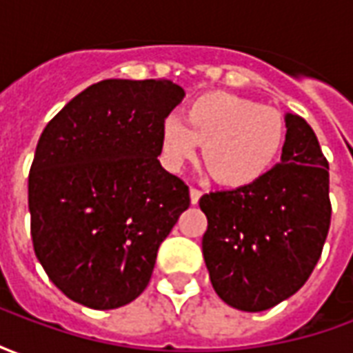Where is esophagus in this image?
I'll return each mask as SVG.
<instances>
[{"label":"esophagus","mask_w":353,"mask_h":353,"mask_svg":"<svg viewBox=\"0 0 353 353\" xmlns=\"http://www.w3.org/2000/svg\"><path fill=\"white\" fill-rule=\"evenodd\" d=\"M189 194H191V204H199L200 196H202V192L199 191V189H194V187H191V191H189Z\"/></svg>","instance_id":"esophagus-1"}]
</instances>
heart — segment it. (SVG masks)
<instances>
[{"label":"heart","mask_w":353,"mask_h":353,"mask_svg":"<svg viewBox=\"0 0 353 353\" xmlns=\"http://www.w3.org/2000/svg\"><path fill=\"white\" fill-rule=\"evenodd\" d=\"M285 121L278 109L232 94H202L187 103L183 121L168 115L159 130V154L168 172L204 161L219 183L248 187L272 170L285 143Z\"/></svg>","instance_id":"heart-1"}]
</instances>
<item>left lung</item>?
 Returning a JSON list of instances; mask_svg holds the SVG:
<instances>
[{"label":"left lung","instance_id":"8db88e82","mask_svg":"<svg viewBox=\"0 0 353 353\" xmlns=\"http://www.w3.org/2000/svg\"><path fill=\"white\" fill-rule=\"evenodd\" d=\"M285 128L280 162L263 179L200 199L210 280L236 310H268L295 295L329 232V164L303 117L285 113Z\"/></svg>","mask_w":353,"mask_h":353}]
</instances>
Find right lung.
Listing matches in <instances>:
<instances>
[{
    "label": "right lung",
    "mask_w": 353,
    "mask_h": 353,
    "mask_svg": "<svg viewBox=\"0 0 353 353\" xmlns=\"http://www.w3.org/2000/svg\"><path fill=\"white\" fill-rule=\"evenodd\" d=\"M183 98L166 79H105L45 126L28 179L32 240L68 299L113 310L147 288L159 245L191 204L157 159L162 121Z\"/></svg>",
    "instance_id": "1"
}]
</instances>
